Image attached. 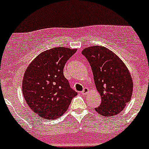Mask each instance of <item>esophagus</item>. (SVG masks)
I'll use <instances>...</instances> for the list:
<instances>
[{
  "instance_id": "1",
  "label": "esophagus",
  "mask_w": 149,
  "mask_h": 149,
  "mask_svg": "<svg viewBox=\"0 0 149 149\" xmlns=\"http://www.w3.org/2000/svg\"><path fill=\"white\" fill-rule=\"evenodd\" d=\"M88 92H89V89L87 88V87H85V88L83 89V90H82L81 92V94H83V95L84 94H87Z\"/></svg>"
}]
</instances>
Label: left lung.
I'll return each mask as SVG.
<instances>
[{
	"label": "left lung",
	"instance_id": "8db88e82",
	"mask_svg": "<svg viewBox=\"0 0 149 149\" xmlns=\"http://www.w3.org/2000/svg\"><path fill=\"white\" fill-rule=\"evenodd\" d=\"M82 54L92 68L101 103L95 110L105 116H114L131 99L133 83L128 68L113 52L103 46L86 48Z\"/></svg>",
	"mask_w": 149,
	"mask_h": 149
}]
</instances>
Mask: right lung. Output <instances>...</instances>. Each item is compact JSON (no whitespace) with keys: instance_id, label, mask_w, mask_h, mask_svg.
I'll return each instance as SVG.
<instances>
[{"instance_id":"right-lung-1","label":"right lung","mask_w":149,"mask_h":149,"mask_svg":"<svg viewBox=\"0 0 149 149\" xmlns=\"http://www.w3.org/2000/svg\"><path fill=\"white\" fill-rule=\"evenodd\" d=\"M76 51L66 47L51 48L40 53L27 68L23 78V96L30 109L41 117H60L77 95L63 73L66 62Z\"/></svg>"}]
</instances>
